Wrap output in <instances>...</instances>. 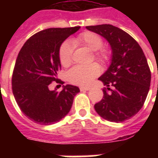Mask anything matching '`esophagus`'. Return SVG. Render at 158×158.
Returning <instances> with one entry per match:
<instances>
[{
	"label": "esophagus",
	"instance_id": "1",
	"mask_svg": "<svg viewBox=\"0 0 158 158\" xmlns=\"http://www.w3.org/2000/svg\"><path fill=\"white\" fill-rule=\"evenodd\" d=\"M79 89H80V91L81 92L89 91V89H90V88H89V87H80V88H79Z\"/></svg>",
	"mask_w": 158,
	"mask_h": 158
}]
</instances>
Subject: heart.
I'll return each mask as SVG.
<instances>
[{
    "instance_id": "b5f03b06",
    "label": "heart",
    "mask_w": 158,
    "mask_h": 158,
    "mask_svg": "<svg viewBox=\"0 0 158 158\" xmlns=\"http://www.w3.org/2000/svg\"><path fill=\"white\" fill-rule=\"evenodd\" d=\"M73 43L75 44L86 47L94 53V56L98 61L105 63L110 60V53L106 49L102 48L103 41L98 34L93 32H84L74 38ZM59 60L63 66H68L72 61V48L71 45L67 42L61 44L59 49ZM100 73L98 64H91L88 65H76L73 67L68 73V79L72 84L87 86L89 85L94 78H96Z\"/></svg>"
}]
</instances>
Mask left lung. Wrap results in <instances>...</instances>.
Instances as JSON below:
<instances>
[{"instance_id":"8db88e82","label":"left lung","mask_w":158,"mask_h":158,"mask_svg":"<svg viewBox=\"0 0 158 158\" xmlns=\"http://www.w3.org/2000/svg\"><path fill=\"white\" fill-rule=\"evenodd\" d=\"M111 48L110 66L98 79L106 89L103 98L94 105L97 113L111 122H122L136 115L149 91L151 72L139 43L122 29L111 24L87 26Z\"/></svg>"}]
</instances>
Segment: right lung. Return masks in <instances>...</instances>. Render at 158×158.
Segmentation results:
<instances>
[{"label":"right lung","instance_id":"right-lung-1","mask_svg":"<svg viewBox=\"0 0 158 158\" xmlns=\"http://www.w3.org/2000/svg\"><path fill=\"white\" fill-rule=\"evenodd\" d=\"M80 27L51 28L35 33L21 48L16 59L12 91L22 112L35 123L49 125L58 122L69 113L76 86L67 84L61 91L49 89V84L58 80L61 68L59 49L68 37Z\"/></svg>","mask_w":158,"mask_h":158}]
</instances>
